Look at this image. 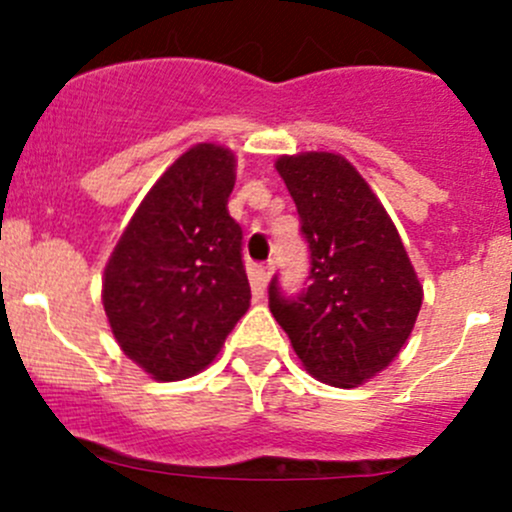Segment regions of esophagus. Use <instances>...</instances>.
Returning a JSON list of instances; mask_svg holds the SVG:
<instances>
[{"mask_svg": "<svg viewBox=\"0 0 512 512\" xmlns=\"http://www.w3.org/2000/svg\"><path fill=\"white\" fill-rule=\"evenodd\" d=\"M270 277H272V262H267V265L257 267V280H260L262 287H265L267 282H270Z\"/></svg>", "mask_w": 512, "mask_h": 512, "instance_id": "1", "label": "esophagus"}]
</instances>
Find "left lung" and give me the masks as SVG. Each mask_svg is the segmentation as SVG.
Masks as SVG:
<instances>
[{
  "label": "left lung",
  "mask_w": 512,
  "mask_h": 512,
  "mask_svg": "<svg viewBox=\"0 0 512 512\" xmlns=\"http://www.w3.org/2000/svg\"><path fill=\"white\" fill-rule=\"evenodd\" d=\"M275 168L297 205L309 277L294 297L272 277L270 312L309 374L354 389L401 352L423 287L384 205L347 158L299 153Z\"/></svg>",
  "instance_id": "1"
}]
</instances>
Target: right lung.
<instances>
[{"label": "right lung", "instance_id": "obj_1", "mask_svg": "<svg viewBox=\"0 0 512 512\" xmlns=\"http://www.w3.org/2000/svg\"><path fill=\"white\" fill-rule=\"evenodd\" d=\"M232 188L227 148L185 151L138 205L103 272L118 347L158 381L203 371L250 307L242 227L227 213Z\"/></svg>", "mask_w": 512, "mask_h": 512}]
</instances>
